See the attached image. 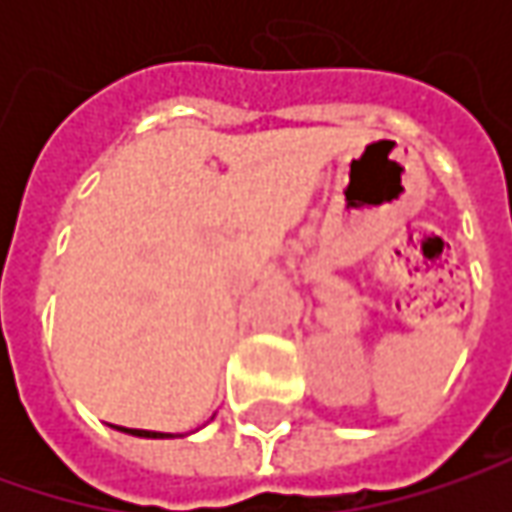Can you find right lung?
Masks as SVG:
<instances>
[{"instance_id": "obj_1", "label": "right lung", "mask_w": 512, "mask_h": 512, "mask_svg": "<svg viewBox=\"0 0 512 512\" xmlns=\"http://www.w3.org/2000/svg\"><path fill=\"white\" fill-rule=\"evenodd\" d=\"M133 433H136V436H153V439H156V436H168V433H150V430H133Z\"/></svg>"}]
</instances>
